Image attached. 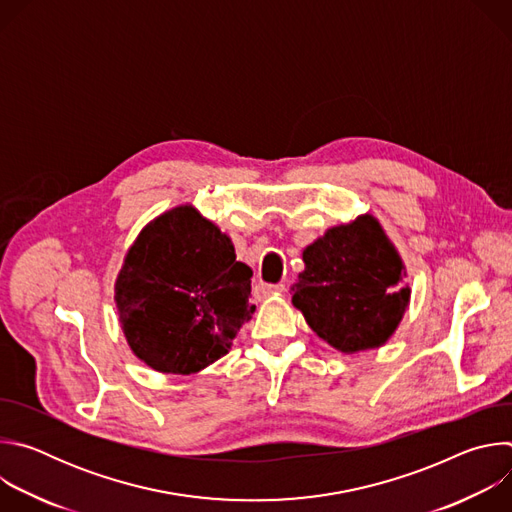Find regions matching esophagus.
<instances>
[{
	"label": "esophagus",
	"mask_w": 512,
	"mask_h": 512,
	"mask_svg": "<svg viewBox=\"0 0 512 512\" xmlns=\"http://www.w3.org/2000/svg\"><path fill=\"white\" fill-rule=\"evenodd\" d=\"M281 291H285V283H275V285H271V283H257L253 287V296H255V300L263 302V300H267L273 294H281Z\"/></svg>",
	"instance_id": "obj_1"
}]
</instances>
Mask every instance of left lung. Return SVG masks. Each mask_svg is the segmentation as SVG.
Segmentation results:
<instances>
[{"label":"left lung","instance_id":"1","mask_svg":"<svg viewBox=\"0 0 512 512\" xmlns=\"http://www.w3.org/2000/svg\"><path fill=\"white\" fill-rule=\"evenodd\" d=\"M291 304L332 348L354 354L383 346L411 298L403 259L373 214L336 225L308 245Z\"/></svg>","mask_w":512,"mask_h":512}]
</instances>
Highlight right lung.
<instances>
[{"instance_id": "1", "label": "right lung", "mask_w": 512, "mask_h": 512, "mask_svg": "<svg viewBox=\"0 0 512 512\" xmlns=\"http://www.w3.org/2000/svg\"><path fill=\"white\" fill-rule=\"evenodd\" d=\"M251 275L231 237L192 204L162 212L141 229L115 281L131 352L158 373H200L251 320Z\"/></svg>"}]
</instances>
